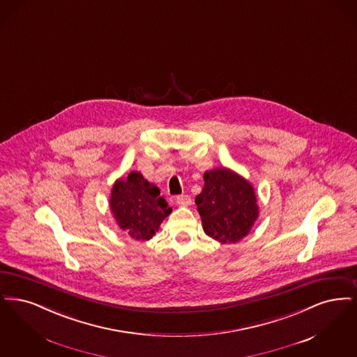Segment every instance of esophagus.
<instances>
[{"label": "esophagus", "instance_id": "obj_1", "mask_svg": "<svg viewBox=\"0 0 357 357\" xmlns=\"http://www.w3.org/2000/svg\"><path fill=\"white\" fill-rule=\"evenodd\" d=\"M176 202L180 205V206H189L192 204V200L188 195H181V196H177L176 197Z\"/></svg>", "mask_w": 357, "mask_h": 357}]
</instances>
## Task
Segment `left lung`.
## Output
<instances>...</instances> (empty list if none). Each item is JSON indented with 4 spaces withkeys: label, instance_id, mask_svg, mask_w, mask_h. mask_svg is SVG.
Wrapping results in <instances>:
<instances>
[{
    "label": "left lung",
    "instance_id": "8db88e82",
    "mask_svg": "<svg viewBox=\"0 0 357 357\" xmlns=\"http://www.w3.org/2000/svg\"><path fill=\"white\" fill-rule=\"evenodd\" d=\"M195 202L204 232L221 244L243 240L259 218L255 188L245 177L225 167L204 173V188Z\"/></svg>",
    "mask_w": 357,
    "mask_h": 357
}]
</instances>
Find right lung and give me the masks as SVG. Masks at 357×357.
Instances as JSON below:
<instances>
[{"instance_id": "add662e5", "label": "right lung", "mask_w": 357, "mask_h": 357, "mask_svg": "<svg viewBox=\"0 0 357 357\" xmlns=\"http://www.w3.org/2000/svg\"><path fill=\"white\" fill-rule=\"evenodd\" d=\"M109 208L119 228L135 240H151L172 213L160 189L139 172L130 171L114 181Z\"/></svg>"}]
</instances>
